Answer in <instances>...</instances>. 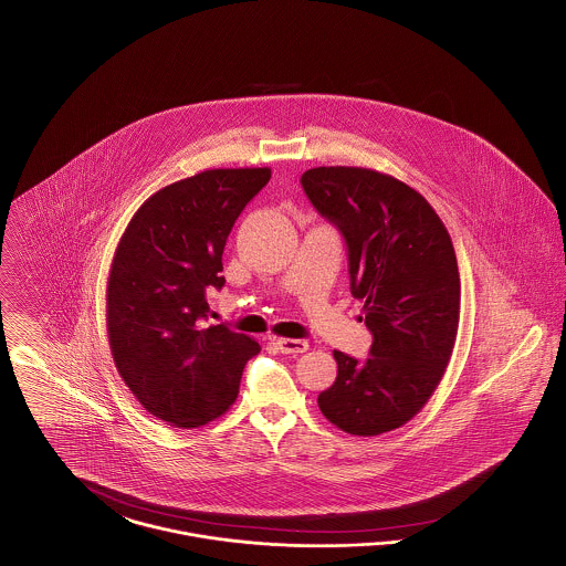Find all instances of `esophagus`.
<instances>
[{"label": "esophagus", "instance_id": "esophagus-1", "mask_svg": "<svg viewBox=\"0 0 566 566\" xmlns=\"http://www.w3.org/2000/svg\"><path fill=\"white\" fill-rule=\"evenodd\" d=\"M276 347L281 349V354L297 356V354H304V352L308 349V343H306V340H300V338H279V340H276Z\"/></svg>", "mask_w": 566, "mask_h": 566}]
</instances>
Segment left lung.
Segmentation results:
<instances>
[{"mask_svg": "<svg viewBox=\"0 0 566 566\" xmlns=\"http://www.w3.org/2000/svg\"><path fill=\"white\" fill-rule=\"evenodd\" d=\"M300 182L345 239L352 294L373 334L364 361L334 352L336 381L317 405L343 432L377 437L413 419L446 375L460 322L455 251L439 214L402 180L322 166Z\"/></svg>", "mask_w": 566, "mask_h": 566, "instance_id": "left-lung-1", "label": "left lung"}]
</instances>
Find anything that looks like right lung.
Wrapping results in <instances>:
<instances>
[{
  "instance_id": "add662e5",
  "label": "right lung",
  "mask_w": 566,
  "mask_h": 566,
  "mask_svg": "<svg viewBox=\"0 0 566 566\" xmlns=\"http://www.w3.org/2000/svg\"><path fill=\"white\" fill-rule=\"evenodd\" d=\"M270 168H217L166 185L136 210L106 287L108 343L120 379L150 416L200 428L239 396L258 340L207 326V292L221 290V255Z\"/></svg>"
}]
</instances>
